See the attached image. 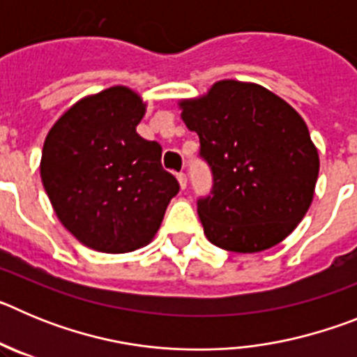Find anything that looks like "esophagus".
I'll return each mask as SVG.
<instances>
[{"label": "esophagus", "mask_w": 357, "mask_h": 357, "mask_svg": "<svg viewBox=\"0 0 357 357\" xmlns=\"http://www.w3.org/2000/svg\"><path fill=\"white\" fill-rule=\"evenodd\" d=\"M176 181L181 184V189H185V185H188V176H185V173H176Z\"/></svg>", "instance_id": "34e87169"}]
</instances>
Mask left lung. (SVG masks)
I'll list each match as a JSON object with an SVG mask.
<instances>
[{
  "label": "left lung",
  "mask_w": 357,
  "mask_h": 357,
  "mask_svg": "<svg viewBox=\"0 0 357 357\" xmlns=\"http://www.w3.org/2000/svg\"><path fill=\"white\" fill-rule=\"evenodd\" d=\"M178 105L213 172V191L198 200L207 239L254 254L288 238L313 202L320 169L301 114L272 91L238 80Z\"/></svg>",
  "instance_id": "1"
}]
</instances>
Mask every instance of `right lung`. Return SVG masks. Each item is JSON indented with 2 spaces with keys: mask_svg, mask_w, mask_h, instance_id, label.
<instances>
[{
  "mask_svg": "<svg viewBox=\"0 0 357 357\" xmlns=\"http://www.w3.org/2000/svg\"><path fill=\"white\" fill-rule=\"evenodd\" d=\"M144 110L139 94L114 85L69 107L44 141L40 178L53 211L93 250L148 245L178 193L160 164V144L135 130Z\"/></svg>",
  "mask_w": 357,
  "mask_h": 357,
  "instance_id": "1",
  "label": "right lung"
}]
</instances>
